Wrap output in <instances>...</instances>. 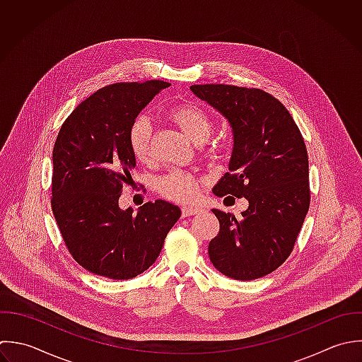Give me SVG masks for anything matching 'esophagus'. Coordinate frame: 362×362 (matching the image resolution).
I'll return each mask as SVG.
<instances>
[{"label": "esophagus", "mask_w": 362, "mask_h": 362, "mask_svg": "<svg viewBox=\"0 0 362 362\" xmlns=\"http://www.w3.org/2000/svg\"><path fill=\"white\" fill-rule=\"evenodd\" d=\"M203 210L200 207H182V217H190V216H194V214H199L202 213Z\"/></svg>", "instance_id": "34e87169"}]
</instances>
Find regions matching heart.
Here are the masks:
<instances>
[{"mask_svg": "<svg viewBox=\"0 0 362 362\" xmlns=\"http://www.w3.org/2000/svg\"><path fill=\"white\" fill-rule=\"evenodd\" d=\"M166 118L179 127L196 144L209 139L213 131L210 115L194 104H177L166 111ZM128 144L134 158L141 163H149L153 158L152 151V124L149 118L141 115L135 118L128 129ZM202 179L196 175L173 169L159 179V193L177 203H190L199 194Z\"/></svg>", "mask_w": 362, "mask_h": 362, "instance_id": "heart-1", "label": "heart"}]
</instances>
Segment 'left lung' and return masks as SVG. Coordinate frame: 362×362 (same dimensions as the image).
<instances>
[{"instance_id":"1","label":"left lung","mask_w":362,"mask_h":362,"mask_svg":"<svg viewBox=\"0 0 362 362\" xmlns=\"http://www.w3.org/2000/svg\"><path fill=\"white\" fill-rule=\"evenodd\" d=\"M190 90L233 128L230 172L213 193L250 203L240 220L211 210L220 231L209 244L210 261L235 281L267 276L291 255L310 206L309 156L300 129L286 107L261 88L194 84Z\"/></svg>"}]
</instances>
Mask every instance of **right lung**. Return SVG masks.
I'll use <instances>...</instances> for the list:
<instances>
[{"mask_svg":"<svg viewBox=\"0 0 362 362\" xmlns=\"http://www.w3.org/2000/svg\"><path fill=\"white\" fill-rule=\"evenodd\" d=\"M169 86L160 80L105 86L60 127L52 155V211L70 255L91 274L115 281L141 275L180 218V209L165 200L148 202L136 214L118 206L136 166L128 129Z\"/></svg>","mask_w":362,"mask_h":362,"instance_id":"add662e5","label":"right lung"}]
</instances>
